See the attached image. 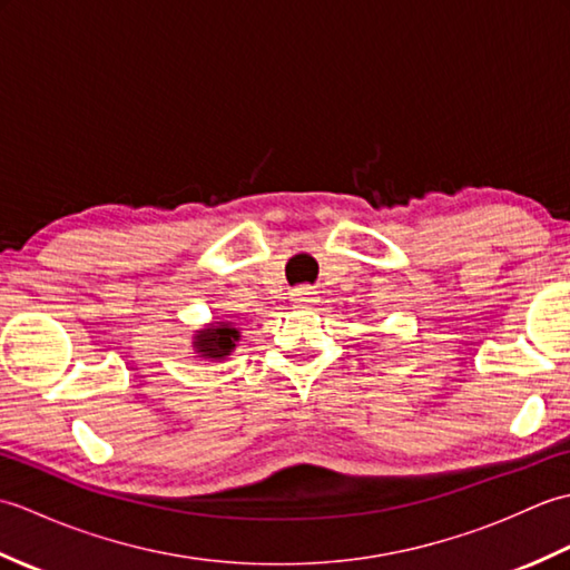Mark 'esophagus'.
Returning a JSON list of instances; mask_svg holds the SVG:
<instances>
[{"mask_svg": "<svg viewBox=\"0 0 570 570\" xmlns=\"http://www.w3.org/2000/svg\"><path fill=\"white\" fill-rule=\"evenodd\" d=\"M292 298L296 304H313L316 301V288L313 286H296L292 292Z\"/></svg>", "mask_w": 570, "mask_h": 570, "instance_id": "esophagus-1", "label": "esophagus"}]
</instances>
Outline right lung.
<instances>
[{"label":"right lung","mask_w":570,"mask_h":570,"mask_svg":"<svg viewBox=\"0 0 570 570\" xmlns=\"http://www.w3.org/2000/svg\"><path fill=\"white\" fill-rule=\"evenodd\" d=\"M239 341V331L233 323H210L205 328L196 331L193 337V347H196L198 357L203 360H225L235 350Z\"/></svg>","instance_id":"add662e5"}]
</instances>
